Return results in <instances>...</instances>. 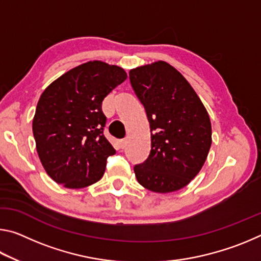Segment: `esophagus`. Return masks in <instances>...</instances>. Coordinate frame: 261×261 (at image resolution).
<instances>
[{"mask_svg":"<svg viewBox=\"0 0 261 261\" xmlns=\"http://www.w3.org/2000/svg\"><path fill=\"white\" fill-rule=\"evenodd\" d=\"M125 145H126V140L125 139H122V140H120V148H124L125 147Z\"/></svg>","mask_w":261,"mask_h":261,"instance_id":"esophagus-1","label":"esophagus"}]
</instances>
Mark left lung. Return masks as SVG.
<instances>
[{
	"label": "left lung",
	"instance_id": "1",
	"mask_svg": "<svg viewBox=\"0 0 261 261\" xmlns=\"http://www.w3.org/2000/svg\"><path fill=\"white\" fill-rule=\"evenodd\" d=\"M131 86L151 129V152L134 170L149 191H177L204 166L212 145L208 113L180 72L167 62L130 70Z\"/></svg>",
	"mask_w": 261,
	"mask_h": 261
}]
</instances>
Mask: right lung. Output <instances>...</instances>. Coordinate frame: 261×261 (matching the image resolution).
Wrapping results in <instances>:
<instances>
[{
    "label": "right lung",
    "mask_w": 261,
    "mask_h": 261,
    "mask_svg": "<svg viewBox=\"0 0 261 261\" xmlns=\"http://www.w3.org/2000/svg\"><path fill=\"white\" fill-rule=\"evenodd\" d=\"M126 78L117 65L90 61L43 91L32 129L39 159L56 183L82 189L102 177L107 158L116 153L103 135L102 101Z\"/></svg>",
    "instance_id": "add662e5"
}]
</instances>
